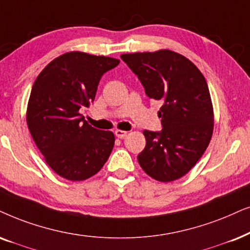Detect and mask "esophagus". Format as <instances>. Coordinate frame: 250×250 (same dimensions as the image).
<instances>
[{"instance_id":"34e87169","label":"esophagus","mask_w":250,"mask_h":250,"mask_svg":"<svg viewBox=\"0 0 250 250\" xmlns=\"http://www.w3.org/2000/svg\"><path fill=\"white\" fill-rule=\"evenodd\" d=\"M115 134H116V137H117V138L123 139V138H125L126 135H127V132H126V131H122V129H116Z\"/></svg>"}]
</instances>
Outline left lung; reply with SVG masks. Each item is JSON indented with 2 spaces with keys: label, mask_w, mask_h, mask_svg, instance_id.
I'll use <instances>...</instances> for the list:
<instances>
[{
  "label": "left lung",
  "mask_w": 250,
  "mask_h": 250,
  "mask_svg": "<svg viewBox=\"0 0 250 250\" xmlns=\"http://www.w3.org/2000/svg\"><path fill=\"white\" fill-rule=\"evenodd\" d=\"M121 58L140 80L148 97L162 102V131L145 129L138 155L148 176L163 183L185 176L208 147L213 129L211 97L201 71L171 50L124 54Z\"/></svg>",
  "instance_id": "obj_1"
}]
</instances>
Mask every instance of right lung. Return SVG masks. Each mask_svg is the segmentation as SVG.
<instances>
[{"mask_svg":"<svg viewBox=\"0 0 250 250\" xmlns=\"http://www.w3.org/2000/svg\"><path fill=\"white\" fill-rule=\"evenodd\" d=\"M119 64L112 57L71 51L55 58L32 87L27 125L47 164L67 180L88 179L111 154L115 135L87 124L88 108L103 74Z\"/></svg>","mask_w":250,"mask_h":250,"instance_id":"right-lung-1","label":"right lung"}]
</instances>
